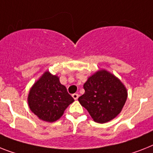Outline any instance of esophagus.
Returning a JSON list of instances; mask_svg holds the SVG:
<instances>
[{
    "mask_svg": "<svg viewBox=\"0 0 153 153\" xmlns=\"http://www.w3.org/2000/svg\"><path fill=\"white\" fill-rule=\"evenodd\" d=\"M72 96H73V98H74L75 100H76V99L79 98V94H78L77 93H75V94H73V95H72Z\"/></svg>",
    "mask_w": 153,
    "mask_h": 153,
    "instance_id": "esophagus-1",
    "label": "esophagus"
}]
</instances>
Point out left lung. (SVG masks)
Instances as JSON below:
<instances>
[{
	"label": "left lung",
	"instance_id": "8db88e82",
	"mask_svg": "<svg viewBox=\"0 0 153 153\" xmlns=\"http://www.w3.org/2000/svg\"><path fill=\"white\" fill-rule=\"evenodd\" d=\"M85 93L78 101L95 122L106 123L122 110L127 98V89L114 75L100 70L84 84Z\"/></svg>",
	"mask_w": 153,
	"mask_h": 153
}]
</instances>
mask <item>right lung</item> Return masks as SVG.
<instances>
[{
    "mask_svg": "<svg viewBox=\"0 0 153 153\" xmlns=\"http://www.w3.org/2000/svg\"><path fill=\"white\" fill-rule=\"evenodd\" d=\"M74 101L65 86L60 84L59 77L49 72L45 73L34 84L28 96L31 111L40 119L48 122L59 120Z\"/></svg>",
    "mask_w": 153,
    "mask_h": 153,
    "instance_id": "add662e5",
    "label": "right lung"
}]
</instances>
